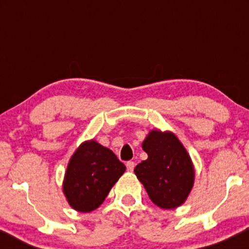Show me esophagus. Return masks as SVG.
<instances>
[{"mask_svg": "<svg viewBox=\"0 0 249 249\" xmlns=\"http://www.w3.org/2000/svg\"><path fill=\"white\" fill-rule=\"evenodd\" d=\"M126 169H127V171H130V172L134 171V169H135V162H134V161H127V162H126Z\"/></svg>", "mask_w": 249, "mask_h": 249, "instance_id": "esophagus-1", "label": "esophagus"}]
</instances>
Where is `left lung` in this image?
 <instances>
[{"mask_svg": "<svg viewBox=\"0 0 249 249\" xmlns=\"http://www.w3.org/2000/svg\"><path fill=\"white\" fill-rule=\"evenodd\" d=\"M148 154L135 167V175L148 196L160 208L171 210L184 203L194 185L192 159L175 134L152 130L142 143Z\"/></svg>", "mask_w": 249, "mask_h": 249, "instance_id": "1", "label": "left lung"}]
</instances>
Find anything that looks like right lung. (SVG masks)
<instances>
[{
	"label": "right lung",
	"instance_id": "obj_1",
	"mask_svg": "<svg viewBox=\"0 0 249 249\" xmlns=\"http://www.w3.org/2000/svg\"><path fill=\"white\" fill-rule=\"evenodd\" d=\"M126 167L117 155L96 141L83 142L70 159L62 189L78 212L96 210Z\"/></svg>",
	"mask_w": 249,
	"mask_h": 249
}]
</instances>
